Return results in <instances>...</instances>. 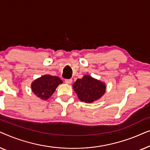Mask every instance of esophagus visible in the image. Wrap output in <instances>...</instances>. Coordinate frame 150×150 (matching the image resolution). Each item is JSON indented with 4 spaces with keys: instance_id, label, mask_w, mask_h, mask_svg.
I'll list each match as a JSON object with an SVG mask.
<instances>
[{
    "instance_id": "obj_1",
    "label": "esophagus",
    "mask_w": 150,
    "mask_h": 150,
    "mask_svg": "<svg viewBox=\"0 0 150 150\" xmlns=\"http://www.w3.org/2000/svg\"><path fill=\"white\" fill-rule=\"evenodd\" d=\"M65 83L67 84H71V83H72V79H65Z\"/></svg>"
}]
</instances>
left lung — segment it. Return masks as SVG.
<instances>
[{"mask_svg": "<svg viewBox=\"0 0 150 150\" xmlns=\"http://www.w3.org/2000/svg\"><path fill=\"white\" fill-rule=\"evenodd\" d=\"M73 89L82 102L91 103L100 99L106 91V85L102 82L85 75L73 84Z\"/></svg>", "mask_w": 150, "mask_h": 150, "instance_id": "1", "label": "left lung"}]
</instances>
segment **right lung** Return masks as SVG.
<instances>
[{
    "label": "right lung",
    "mask_w": 150,
    "mask_h": 150,
    "mask_svg": "<svg viewBox=\"0 0 150 150\" xmlns=\"http://www.w3.org/2000/svg\"><path fill=\"white\" fill-rule=\"evenodd\" d=\"M63 82L58 76L44 75L35 80L31 84L32 91L42 100H48Z\"/></svg>",
    "instance_id": "1"
}]
</instances>
